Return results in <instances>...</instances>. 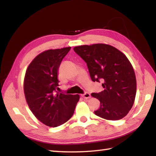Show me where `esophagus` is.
<instances>
[{"mask_svg":"<svg viewBox=\"0 0 156 156\" xmlns=\"http://www.w3.org/2000/svg\"><path fill=\"white\" fill-rule=\"evenodd\" d=\"M82 97L84 98H88L90 97V93H88V92H85L84 94H82Z\"/></svg>","mask_w":156,"mask_h":156,"instance_id":"esophagus-1","label":"esophagus"}]
</instances>
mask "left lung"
Here are the masks:
<instances>
[{"instance_id":"left-lung-1","label":"left lung","mask_w":156,"mask_h":156,"mask_svg":"<svg viewBox=\"0 0 156 156\" xmlns=\"http://www.w3.org/2000/svg\"><path fill=\"white\" fill-rule=\"evenodd\" d=\"M74 50L87 63L92 80L103 82L104 90L91 94L101 102L94 114L111 121L125 117L133 107L137 90L135 72L128 58L104 44L76 46Z\"/></svg>"}]
</instances>
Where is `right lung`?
Masks as SVG:
<instances>
[{
  "instance_id": "right-lung-1",
  "label": "right lung",
  "mask_w": 156,
  "mask_h": 156,
  "mask_svg": "<svg viewBox=\"0 0 156 156\" xmlns=\"http://www.w3.org/2000/svg\"><path fill=\"white\" fill-rule=\"evenodd\" d=\"M71 47L49 49L29 65L24 79V93L29 108L38 120L55 127L70 119L80 98L78 94L59 93L58 69Z\"/></svg>"
}]
</instances>
